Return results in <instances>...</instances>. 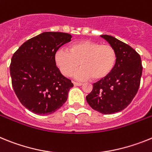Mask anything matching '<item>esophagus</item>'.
<instances>
[{
	"mask_svg": "<svg viewBox=\"0 0 152 152\" xmlns=\"http://www.w3.org/2000/svg\"><path fill=\"white\" fill-rule=\"evenodd\" d=\"M73 84H74V86H80L83 85L82 83H77V82H73Z\"/></svg>",
	"mask_w": 152,
	"mask_h": 152,
	"instance_id": "esophagus-1",
	"label": "esophagus"
}]
</instances>
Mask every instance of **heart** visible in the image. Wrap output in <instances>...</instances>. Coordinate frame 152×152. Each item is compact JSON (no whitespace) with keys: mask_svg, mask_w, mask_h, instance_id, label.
I'll list each match as a JSON object with an SVG mask.
<instances>
[{"mask_svg":"<svg viewBox=\"0 0 152 152\" xmlns=\"http://www.w3.org/2000/svg\"><path fill=\"white\" fill-rule=\"evenodd\" d=\"M116 61L117 53L112 46L89 40L72 43L69 51L59 48L54 53V62L65 76H72L80 63L82 68L74 75L80 80L105 79L113 70Z\"/></svg>","mask_w":152,"mask_h":152,"instance_id":"heart-1","label":"heart"}]
</instances>
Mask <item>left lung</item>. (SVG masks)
<instances>
[{
  "label": "left lung",
  "mask_w": 152,
  "mask_h": 152,
  "mask_svg": "<svg viewBox=\"0 0 152 152\" xmlns=\"http://www.w3.org/2000/svg\"><path fill=\"white\" fill-rule=\"evenodd\" d=\"M115 50L117 61L105 79L93 84L86 101L102 114L118 113L126 108L138 90L142 73L139 54L126 43L109 35H101Z\"/></svg>",
  "instance_id": "obj_1"
}]
</instances>
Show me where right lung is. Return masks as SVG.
Wrapping results in <instances>:
<instances>
[{
  "instance_id": "1",
  "label": "right lung",
  "mask_w": 152,
  "mask_h": 152,
  "mask_svg": "<svg viewBox=\"0 0 152 152\" xmlns=\"http://www.w3.org/2000/svg\"><path fill=\"white\" fill-rule=\"evenodd\" d=\"M71 38L66 33L43 32L23 43L13 55V89L21 104L33 113L50 115L66 102L73 84L56 66L54 53Z\"/></svg>"
}]
</instances>
